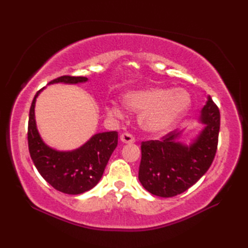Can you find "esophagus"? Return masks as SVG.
<instances>
[{"label": "esophagus", "instance_id": "1", "mask_svg": "<svg viewBox=\"0 0 248 248\" xmlns=\"http://www.w3.org/2000/svg\"><path fill=\"white\" fill-rule=\"evenodd\" d=\"M120 140L124 144H133L135 141V139L130 133H123L120 135Z\"/></svg>", "mask_w": 248, "mask_h": 248}]
</instances>
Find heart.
<instances>
[{
  "instance_id": "b5f03b06",
  "label": "heart",
  "mask_w": 248,
  "mask_h": 248,
  "mask_svg": "<svg viewBox=\"0 0 248 248\" xmlns=\"http://www.w3.org/2000/svg\"><path fill=\"white\" fill-rule=\"evenodd\" d=\"M123 104L132 112L139 113L138 121L146 133L161 135L180 123L192 105V97L183 88L149 87L123 94ZM107 112L114 117H121L124 109L112 101L108 104Z\"/></svg>"
}]
</instances>
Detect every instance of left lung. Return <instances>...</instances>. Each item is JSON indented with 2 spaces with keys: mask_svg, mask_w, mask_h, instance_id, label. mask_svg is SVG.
<instances>
[{
  "mask_svg": "<svg viewBox=\"0 0 248 248\" xmlns=\"http://www.w3.org/2000/svg\"><path fill=\"white\" fill-rule=\"evenodd\" d=\"M219 110L211 97L200 112L203 129L189 145L181 143L183 131L175 130L162 140L141 143L139 180L147 191L160 197L186 192L211 166L217 149Z\"/></svg>",
  "mask_w": 248,
  "mask_h": 248,
  "instance_id": "8db88e82",
  "label": "left lung"
}]
</instances>
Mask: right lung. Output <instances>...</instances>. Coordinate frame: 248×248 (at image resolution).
I'll return each mask as SVG.
<instances>
[{"label":"right lung","mask_w":248,"mask_h":248,"mask_svg":"<svg viewBox=\"0 0 248 248\" xmlns=\"http://www.w3.org/2000/svg\"><path fill=\"white\" fill-rule=\"evenodd\" d=\"M85 77L64 76L49 84L85 83ZM35 94L30 108L28 141L31 160L45 180L57 191L69 195L87 192L101 179L105 166L118 144L116 131L93 135L85 144L70 151L56 150L46 145L38 132L35 119L36 99L43 92Z\"/></svg>","instance_id":"obj_1"}]
</instances>
